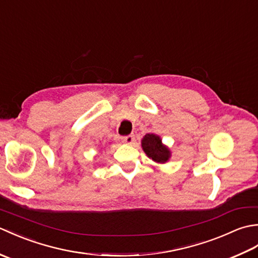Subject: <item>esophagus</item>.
<instances>
[{
	"mask_svg": "<svg viewBox=\"0 0 258 258\" xmlns=\"http://www.w3.org/2000/svg\"><path fill=\"white\" fill-rule=\"evenodd\" d=\"M122 141L124 142V143H126V144H132L133 142H134V135L133 134H130V135L123 136Z\"/></svg>",
	"mask_w": 258,
	"mask_h": 258,
	"instance_id": "34e87169",
	"label": "esophagus"
}]
</instances>
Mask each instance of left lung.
Returning <instances> with one entry per match:
<instances>
[{"mask_svg":"<svg viewBox=\"0 0 258 258\" xmlns=\"http://www.w3.org/2000/svg\"><path fill=\"white\" fill-rule=\"evenodd\" d=\"M146 155L157 163H165L169 157V151L166 146L162 144L161 139L155 134H146L142 141Z\"/></svg>","mask_w":258,"mask_h":258,"instance_id":"obj_1","label":"left lung"}]
</instances>
